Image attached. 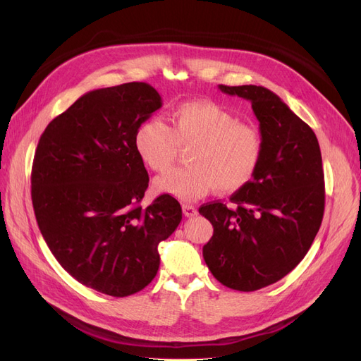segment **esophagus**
<instances>
[{"mask_svg":"<svg viewBox=\"0 0 361 361\" xmlns=\"http://www.w3.org/2000/svg\"><path fill=\"white\" fill-rule=\"evenodd\" d=\"M182 211H183V215L188 216V218L197 215V207L192 206V204H188V203L182 204Z\"/></svg>","mask_w":361,"mask_h":361,"instance_id":"1","label":"esophagus"}]
</instances>
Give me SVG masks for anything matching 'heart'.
I'll use <instances>...</instances> for the list:
<instances>
[{
    "mask_svg": "<svg viewBox=\"0 0 361 361\" xmlns=\"http://www.w3.org/2000/svg\"><path fill=\"white\" fill-rule=\"evenodd\" d=\"M147 169L167 171L179 149L188 147L190 166L155 180V190L180 200H195L215 190L232 194L253 180L264 158V135L250 122L209 99L187 101L171 108L167 123L158 117L141 122L133 137Z\"/></svg>",
    "mask_w": 361,
    "mask_h": 361,
    "instance_id": "b5f03b06",
    "label": "heart"
}]
</instances>
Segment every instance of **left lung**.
Returning a JSON list of instances; mask_svg holds the SVG:
<instances>
[{
	"mask_svg": "<svg viewBox=\"0 0 361 361\" xmlns=\"http://www.w3.org/2000/svg\"><path fill=\"white\" fill-rule=\"evenodd\" d=\"M251 102L264 135V158L228 207L202 204L214 235L203 257L221 285L243 292L279 281L297 267L318 233L325 206L322 157L312 128L262 85H218Z\"/></svg>",
	"mask_w": 361,
	"mask_h": 361,
	"instance_id": "1",
	"label": "left lung"
}]
</instances>
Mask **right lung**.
<instances>
[{
	"label": "right lung",
	"instance_id": "right-lung-1",
	"mask_svg": "<svg viewBox=\"0 0 361 361\" xmlns=\"http://www.w3.org/2000/svg\"><path fill=\"white\" fill-rule=\"evenodd\" d=\"M161 105L146 82L85 93L43 130L32 161L31 200L51 253L84 286L111 297L155 279L158 245L182 220L170 194L140 206L149 174L133 137Z\"/></svg>",
	"mask_w": 361,
	"mask_h": 361
}]
</instances>
